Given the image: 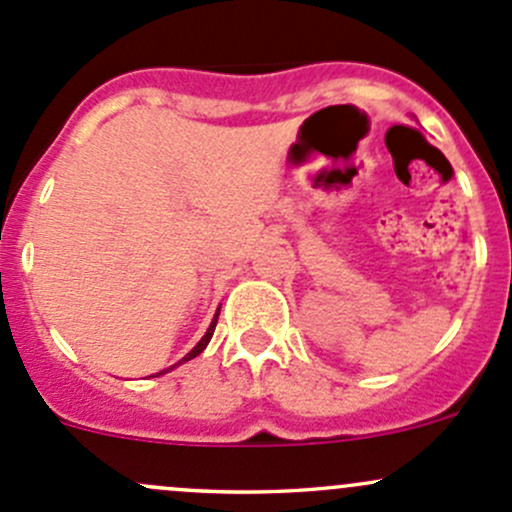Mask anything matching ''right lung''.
<instances>
[{
  "mask_svg": "<svg viewBox=\"0 0 512 512\" xmlns=\"http://www.w3.org/2000/svg\"><path fill=\"white\" fill-rule=\"evenodd\" d=\"M218 314H220V309H218ZM218 314H215V319H213V322H210V327H208V332H205V337H203V339H200V342H198V344H195V347H193V352H188V354H185V356H183V359H180V361H178V364H183V361H190V359H195V356H198L200 352H203V349H205V347H208V342H210V339H213V332H215V324H218ZM178 364H175V366H178ZM170 369H173V366H170ZM160 374H163V371H160ZM160 374H156V376H160Z\"/></svg>",
  "mask_w": 512,
  "mask_h": 512,
  "instance_id": "add662e5",
  "label": "right lung"
}]
</instances>
